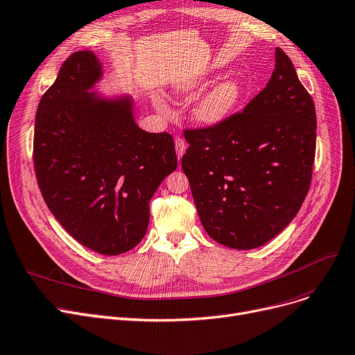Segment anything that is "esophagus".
Segmentation results:
<instances>
[{
	"label": "esophagus",
	"instance_id": "obj_1",
	"mask_svg": "<svg viewBox=\"0 0 355 355\" xmlns=\"http://www.w3.org/2000/svg\"><path fill=\"white\" fill-rule=\"evenodd\" d=\"M175 150H177V157H178V159L184 155V152H186V149H187V145H186V142H184V139L182 137H175Z\"/></svg>",
	"mask_w": 355,
	"mask_h": 355
}]
</instances>
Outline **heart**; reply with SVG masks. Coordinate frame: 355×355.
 <instances>
[{
  "label": "heart",
  "instance_id": "obj_1",
  "mask_svg": "<svg viewBox=\"0 0 355 355\" xmlns=\"http://www.w3.org/2000/svg\"><path fill=\"white\" fill-rule=\"evenodd\" d=\"M203 84V78H196L180 87L181 91H190ZM241 98V85L236 80H227L211 88L196 104L193 116L203 125H216L234 112Z\"/></svg>",
  "mask_w": 355,
  "mask_h": 355
}]
</instances>
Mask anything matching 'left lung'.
Returning a JSON list of instances; mask_svg holds the SVG:
<instances>
[{"instance_id": "obj_1", "label": "left lung", "mask_w": 355, "mask_h": 355, "mask_svg": "<svg viewBox=\"0 0 355 355\" xmlns=\"http://www.w3.org/2000/svg\"><path fill=\"white\" fill-rule=\"evenodd\" d=\"M181 166L211 239L234 250L267 243L293 220L312 180L316 112L290 58L275 48L266 88L213 126L186 129Z\"/></svg>"}]
</instances>
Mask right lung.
I'll use <instances>...</instances> for the list:
<instances>
[{"instance_id":"right-lung-1","label":"right lung","mask_w":355,"mask_h":355,"mask_svg":"<svg viewBox=\"0 0 355 355\" xmlns=\"http://www.w3.org/2000/svg\"><path fill=\"white\" fill-rule=\"evenodd\" d=\"M101 78L89 51L72 53L40 98L33 162L46 205L67 232L103 255L128 252L149 223V202L177 168L173 136L135 123L132 98L88 91Z\"/></svg>"}]
</instances>
